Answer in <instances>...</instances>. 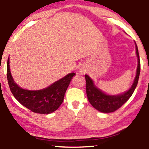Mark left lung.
<instances>
[{"instance_id": "left-lung-1", "label": "left lung", "mask_w": 149, "mask_h": 149, "mask_svg": "<svg viewBox=\"0 0 149 149\" xmlns=\"http://www.w3.org/2000/svg\"><path fill=\"white\" fill-rule=\"evenodd\" d=\"M136 50L138 58V66L137 69H136V77H135L134 83L132 85L131 88L123 94L116 95V96H110V95H106L102 90H100V89L95 86L93 81L88 75L85 76V80H86V93L88 101L92 107L96 109L97 110H98L99 111L103 113L116 111L119 108L122 107L132 95L133 92H134L135 88L137 85L140 74V70H141L139 52H138L136 44Z\"/></svg>"}]
</instances>
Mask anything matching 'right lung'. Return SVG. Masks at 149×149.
Here are the masks:
<instances>
[{"instance_id":"add662e5","label":"right lung","mask_w":149,"mask_h":149,"mask_svg":"<svg viewBox=\"0 0 149 149\" xmlns=\"http://www.w3.org/2000/svg\"><path fill=\"white\" fill-rule=\"evenodd\" d=\"M9 58L7 63V78L10 91L24 107L36 113L48 114L55 111L64 101L65 92L76 75L71 73L43 90L32 91L22 89L15 83L10 71Z\"/></svg>"}]
</instances>
